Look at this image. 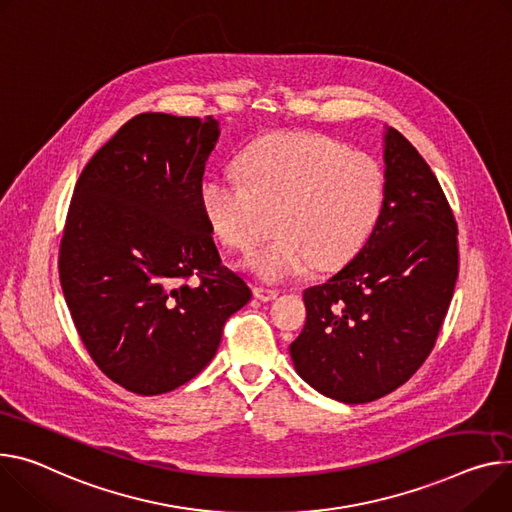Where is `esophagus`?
<instances>
[{
	"instance_id": "esophagus-1",
	"label": "esophagus",
	"mask_w": 512,
	"mask_h": 512,
	"mask_svg": "<svg viewBox=\"0 0 512 512\" xmlns=\"http://www.w3.org/2000/svg\"><path fill=\"white\" fill-rule=\"evenodd\" d=\"M253 292H255V296H257L259 300H263V302L275 300V298H277V294H280V290L269 288V286H253Z\"/></svg>"
}]
</instances>
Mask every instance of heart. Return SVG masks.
<instances>
[{"label":"heart","mask_w":512,"mask_h":512,"mask_svg":"<svg viewBox=\"0 0 512 512\" xmlns=\"http://www.w3.org/2000/svg\"><path fill=\"white\" fill-rule=\"evenodd\" d=\"M241 181L208 175L200 210L226 247L247 249L273 214L277 235L245 265L280 282L314 265L329 271L357 255L386 204V175L367 153L312 132H273L237 159Z\"/></svg>","instance_id":"1"}]
</instances>
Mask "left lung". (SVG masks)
Wrapping results in <instances>:
<instances>
[{
	"label": "left lung",
	"mask_w": 512,
	"mask_h": 512,
	"mask_svg": "<svg viewBox=\"0 0 512 512\" xmlns=\"http://www.w3.org/2000/svg\"><path fill=\"white\" fill-rule=\"evenodd\" d=\"M384 163L374 232L329 282L304 290L306 324L290 345L298 376L345 404L378 400L412 378L457 282V224L435 173L392 126Z\"/></svg>",
	"instance_id": "8db88e82"
}]
</instances>
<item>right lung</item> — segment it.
<instances>
[{
	"label": "right lung",
	"mask_w": 512,
	"mask_h": 512,
	"mask_svg": "<svg viewBox=\"0 0 512 512\" xmlns=\"http://www.w3.org/2000/svg\"><path fill=\"white\" fill-rule=\"evenodd\" d=\"M218 136L212 116L138 114L75 183L61 288L87 353L128 392L165 394L196 378L228 316L251 300L200 210Z\"/></svg>",
	"instance_id": "obj_1"
}]
</instances>
